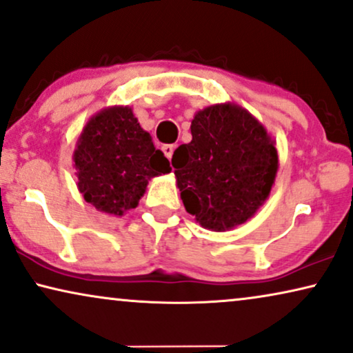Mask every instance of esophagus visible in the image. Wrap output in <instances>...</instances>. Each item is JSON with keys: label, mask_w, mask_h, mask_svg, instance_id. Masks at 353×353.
I'll return each instance as SVG.
<instances>
[{"label": "esophagus", "mask_w": 353, "mask_h": 353, "mask_svg": "<svg viewBox=\"0 0 353 353\" xmlns=\"http://www.w3.org/2000/svg\"><path fill=\"white\" fill-rule=\"evenodd\" d=\"M173 151H175V144H165V146H162V152L167 159H172Z\"/></svg>", "instance_id": "34e87169"}]
</instances>
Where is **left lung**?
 Wrapping results in <instances>:
<instances>
[{
  "mask_svg": "<svg viewBox=\"0 0 353 353\" xmlns=\"http://www.w3.org/2000/svg\"><path fill=\"white\" fill-rule=\"evenodd\" d=\"M191 134V143L176 148L172 157L186 212L212 231L245 223L267 201L276 176L272 137L231 103L199 110Z\"/></svg>",
  "mask_w": 353,
  "mask_h": 353,
  "instance_id": "obj_1",
  "label": "left lung"
}]
</instances>
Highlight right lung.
<instances>
[{
	"instance_id": "add662e5",
	"label": "right lung",
	"mask_w": 353,
	"mask_h": 353,
	"mask_svg": "<svg viewBox=\"0 0 353 353\" xmlns=\"http://www.w3.org/2000/svg\"><path fill=\"white\" fill-rule=\"evenodd\" d=\"M79 191L104 214L134 209L152 176L172 170L128 105H114L85 125L74 152Z\"/></svg>"
}]
</instances>
